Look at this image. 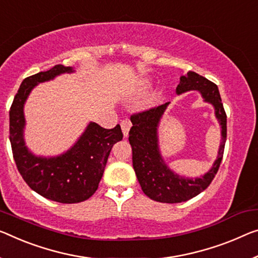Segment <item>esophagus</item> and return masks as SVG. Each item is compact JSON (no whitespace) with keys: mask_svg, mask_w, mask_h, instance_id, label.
<instances>
[{"mask_svg":"<svg viewBox=\"0 0 258 258\" xmlns=\"http://www.w3.org/2000/svg\"><path fill=\"white\" fill-rule=\"evenodd\" d=\"M121 128H122V133H123V136L128 137L129 130L132 128V122L129 120H123L121 122Z\"/></svg>","mask_w":258,"mask_h":258,"instance_id":"34e87169","label":"esophagus"}]
</instances>
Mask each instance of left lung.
<instances>
[{"label":"left lung","mask_w":258,"mask_h":258,"mask_svg":"<svg viewBox=\"0 0 258 258\" xmlns=\"http://www.w3.org/2000/svg\"><path fill=\"white\" fill-rule=\"evenodd\" d=\"M188 91H200L204 101L215 107L216 117L221 126V143L217 159L203 176L189 179L177 175L162 159L158 145V126L169 102L130 117L133 126L129 132V143L133 149V166L137 180L146 196L161 203H181L197 196L215 179L223 160L227 137V116L218 86L201 75L189 71L185 76H181L176 93L182 94Z\"/></svg>","instance_id":"left-lung-1"}]
</instances>
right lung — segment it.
Masks as SVG:
<instances>
[{
    "instance_id": "add662e5",
    "label": "right lung",
    "mask_w": 258,
    "mask_h": 258,
    "mask_svg": "<svg viewBox=\"0 0 258 258\" xmlns=\"http://www.w3.org/2000/svg\"><path fill=\"white\" fill-rule=\"evenodd\" d=\"M71 67L56 64L24 79L10 107V143L14 159L24 181L47 200L63 204L79 203L96 192L116 142L123 137L120 124L105 129L90 122L79 140L66 153L57 157H37L29 151L24 141V104L39 83L50 81L64 73H73Z\"/></svg>"
}]
</instances>
